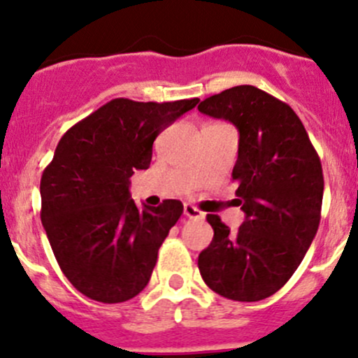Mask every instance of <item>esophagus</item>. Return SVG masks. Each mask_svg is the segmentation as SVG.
<instances>
[{"label":"esophagus","mask_w":358,"mask_h":358,"mask_svg":"<svg viewBox=\"0 0 358 358\" xmlns=\"http://www.w3.org/2000/svg\"><path fill=\"white\" fill-rule=\"evenodd\" d=\"M183 215H185L187 218H190V220L204 218V215H202L199 209H197L196 206H192V204H185V208H183Z\"/></svg>","instance_id":"34e87169"}]
</instances>
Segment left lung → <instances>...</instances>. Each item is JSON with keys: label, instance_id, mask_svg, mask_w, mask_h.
I'll return each instance as SVG.
<instances>
[{"label": "left lung", "instance_id": "8db88e82", "mask_svg": "<svg viewBox=\"0 0 358 358\" xmlns=\"http://www.w3.org/2000/svg\"><path fill=\"white\" fill-rule=\"evenodd\" d=\"M202 114L239 129L232 178L246 220L237 232L218 215L197 265L206 286L234 301L277 292L305 258L320 223L324 175L305 126L287 103L251 85L202 100Z\"/></svg>", "mask_w": 358, "mask_h": 358}]
</instances>
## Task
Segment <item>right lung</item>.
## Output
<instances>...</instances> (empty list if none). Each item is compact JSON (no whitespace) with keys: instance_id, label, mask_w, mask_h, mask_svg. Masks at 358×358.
Segmentation results:
<instances>
[{"instance_id":"obj_1","label":"right lung","mask_w":358,"mask_h":358,"mask_svg":"<svg viewBox=\"0 0 358 358\" xmlns=\"http://www.w3.org/2000/svg\"><path fill=\"white\" fill-rule=\"evenodd\" d=\"M197 102L114 99L60 138L39 185L41 222L60 270L90 299L128 301L149 284L183 204L138 209L129 178L150 166L159 133Z\"/></svg>"}]
</instances>
